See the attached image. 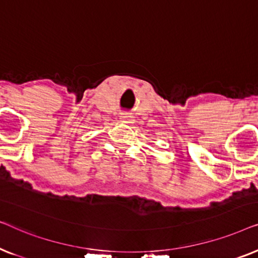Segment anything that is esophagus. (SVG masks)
I'll return each instance as SVG.
<instances>
[{
  "label": "esophagus",
  "mask_w": 258,
  "mask_h": 258,
  "mask_svg": "<svg viewBox=\"0 0 258 258\" xmlns=\"http://www.w3.org/2000/svg\"><path fill=\"white\" fill-rule=\"evenodd\" d=\"M121 117H122V119H130V116L129 115H123V116H121Z\"/></svg>",
  "instance_id": "1"
}]
</instances>
